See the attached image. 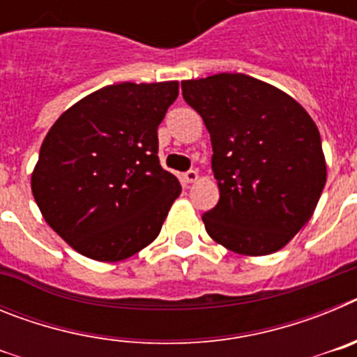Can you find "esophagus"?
Wrapping results in <instances>:
<instances>
[{
	"instance_id": "esophagus-1",
	"label": "esophagus",
	"mask_w": 357,
	"mask_h": 357,
	"mask_svg": "<svg viewBox=\"0 0 357 357\" xmlns=\"http://www.w3.org/2000/svg\"><path fill=\"white\" fill-rule=\"evenodd\" d=\"M182 178H184L185 184H193V182H197L198 178V172L197 169H189V172H185L184 175H182Z\"/></svg>"
}]
</instances>
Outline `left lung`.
<instances>
[{
	"label": "left lung",
	"mask_w": 357,
	"mask_h": 357,
	"mask_svg": "<svg viewBox=\"0 0 357 357\" xmlns=\"http://www.w3.org/2000/svg\"><path fill=\"white\" fill-rule=\"evenodd\" d=\"M182 96L213 144L220 200L202 216L207 234L241 255L286 247L313 216L327 181L311 116L289 94L241 73L184 80Z\"/></svg>",
	"instance_id": "left-lung-1"
}]
</instances>
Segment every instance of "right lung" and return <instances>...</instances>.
Listing matches in <instances>:
<instances>
[{
    "label": "right lung",
    "instance_id": "add662e5",
    "mask_svg": "<svg viewBox=\"0 0 357 357\" xmlns=\"http://www.w3.org/2000/svg\"><path fill=\"white\" fill-rule=\"evenodd\" d=\"M178 82L107 85L69 107L43 141L31 193L82 255L116 263L159 236L181 182L157 157Z\"/></svg>",
    "mask_w": 357,
    "mask_h": 357
}]
</instances>
